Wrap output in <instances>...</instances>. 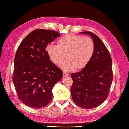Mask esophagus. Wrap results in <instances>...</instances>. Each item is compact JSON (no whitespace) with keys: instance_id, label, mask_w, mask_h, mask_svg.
<instances>
[{"instance_id":"obj_1","label":"esophagus","mask_w":129,"mask_h":129,"mask_svg":"<svg viewBox=\"0 0 129 129\" xmlns=\"http://www.w3.org/2000/svg\"><path fill=\"white\" fill-rule=\"evenodd\" d=\"M68 75H69V74H68L67 72H63V76H64V77H65V76H68Z\"/></svg>"}]
</instances>
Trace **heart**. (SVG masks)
Here are the masks:
<instances>
[{"label": "heart", "instance_id": "1", "mask_svg": "<svg viewBox=\"0 0 129 129\" xmlns=\"http://www.w3.org/2000/svg\"><path fill=\"white\" fill-rule=\"evenodd\" d=\"M95 51V43L91 38L68 34L60 38L57 45L50 44L47 53L51 61L59 64L65 57L67 59L60 64V67L69 72L82 69L89 64Z\"/></svg>", "mask_w": 129, "mask_h": 129}]
</instances>
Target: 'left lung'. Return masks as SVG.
Listing matches in <instances>:
<instances>
[{
	"instance_id": "obj_1",
	"label": "left lung",
	"mask_w": 129,
	"mask_h": 129,
	"mask_svg": "<svg viewBox=\"0 0 129 129\" xmlns=\"http://www.w3.org/2000/svg\"><path fill=\"white\" fill-rule=\"evenodd\" d=\"M90 35L95 43V51L89 64L81 71L71 74L73 83L72 98L78 106L92 109L108 98L113 79L110 54L102 41L90 31L80 32Z\"/></svg>"
}]
</instances>
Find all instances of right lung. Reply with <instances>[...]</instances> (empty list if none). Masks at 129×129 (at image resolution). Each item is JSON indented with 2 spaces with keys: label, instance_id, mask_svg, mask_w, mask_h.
Returning <instances> with one entry per match:
<instances>
[{
  "label": "right lung",
  "instance_id": "1",
  "mask_svg": "<svg viewBox=\"0 0 129 129\" xmlns=\"http://www.w3.org/2000/svg\"><path fill=\"white\" fill-rule=\"evenodd\" d=\"M58 32L38 29L24 38L16 50L13 81L20 100L33 109L45 106L53 98L54 86L62 78V70L50 61L49 43Z\"/></svg>",
  "mask_w": 129,
  "mask_h": 129
}]
</instances>
